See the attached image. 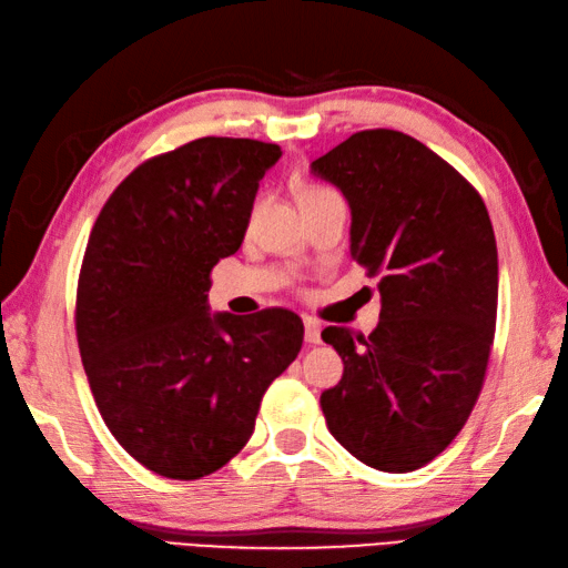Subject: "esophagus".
<instances>
[{"label":"esophagus","mask_w":568,"mask_h":568,"mask_svg":"<svg viewBox=\"0 0 568 568\" xmlns=\"http://www.w3.org/2000/svg\"><path fill=\"white\" fill-rule=\"evenodd\" d=\"M304 338L306 344H321V324L312 316H304Z\"/></svg>","instance_id":"34e87169"}]
</instances>
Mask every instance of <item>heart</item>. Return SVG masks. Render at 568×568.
<instances>
[{
    "mask_svg": "<svg viewBox=\"0 0 568 568\" xmlns=\"http://www.w3.org/2000/svg\"><path fill=\"white\" fill-rule=\"evenodd\" d=\"M308 190H318V187H306V190H304V192H308Z\"/></svg>",
    "mask_w": 568,
    "mask_h": 568,
    "instance_id": "1",
    "label": "heart"
}]
</instances>
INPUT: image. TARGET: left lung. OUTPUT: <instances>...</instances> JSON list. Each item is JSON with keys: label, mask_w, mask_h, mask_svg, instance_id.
<instances>
[{"label": "left lung", "mask_w": 568, "mask_h": 568, "mask_svg": "<svg viewBox=\"0 0 568 568\" xmlns=\"http://www.w3.org/2000/svg\"><path fill=\"white\" fill-rule=\"evenodd\" d=\"M351 207V260L381 276L371 336L328 326L344 378L321 393L331 435L383 473H413L463 430L497 321V242L477 190L400 131H361L312 163Z\"/></svg>", "instance_id": "obj_1"}]
</instances>
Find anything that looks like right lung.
<instances>
[{
	"label": "right lung",
	"mask_w": 568,
	"mask_h": 568,
	"mask_svg": "<svg viewBox=\"0 0 568 568\" xmlns=\"http://www.w3.org/2000/svg\"><path fill=\"white\" fill-rule=\"evenodd\" d=\"M280 145L197 138L138 165L105 202L83 254L77 336L95 405L123 450L170 479H200L254 433L304 324L286 308L212 314L210 272L240 250Z\"/></svg>",
	"instance_id": "add662e5"
}]
</instances>
